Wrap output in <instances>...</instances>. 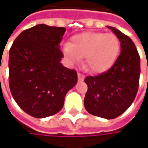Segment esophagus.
Returning <instances> with one entry per match:
<instances>
[{
  "mask_svg": "<svg viewBox=\"0 0 148 148\" xmlns=\"http://www.w3.org/2000/svg\"><path fill=\"white\" fill-rule=\"evenodd\" d=\"M78 79H79V81H83V80H84V79H85V76H84L83 74L78 73Z\"/></svg>",
  "mask_w": 148,
  "mask_h": 148,
  "instance_id": "esophagus-1",
  "label": "esophagus"
}]
</instances>
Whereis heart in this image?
<instances>
[{"mask_svg":"<svg viewBox=\"0 0 148 148\" xmlns=\"http://www.w3.org/2000/svg\"><path fill=\"white\" fill-rule=\"evenodd\" d=\"M120 50L118 38L112 33L86 32L73 36L62 51L69 61L75 63L84 57L86 69L92 73H103L112 67Z\"/></svg>","mask_w":148,"mask_h":148,"instance_id":"heart-1","label":"heart"}]
</instances>
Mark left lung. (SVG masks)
<instances>
[{
	"label": "left lung",
	"mask_w": 148,
	"mask_h": 148,
	"mask_svg": "<svg viewBox=\"0 0 148 148\" xmlns=\"http://www.w3.org/2000/svg\"><path fill=\"white\" fill-rule=\"evenodd\" d=\"M107 27L118 38L121 54L107 72L85 79L88 90L84 105L92 115L113 119L127 110L134 100L139 87L140 60L130 37L115 27Z\"/></svg>",
	"instance_id": "1"
}]
</instances>
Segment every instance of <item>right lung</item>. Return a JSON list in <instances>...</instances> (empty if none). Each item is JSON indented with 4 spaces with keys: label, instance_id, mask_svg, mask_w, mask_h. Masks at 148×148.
Segmentation results:
<instances>
[{
    "label": "right lung",
    "instance_id": "right-lung-1",
    "mask_svg": "<svg viewBox=\"0 0 148 148\" xmlns=\"http://www.w3.org/2000/svg\"><path fill=\"white\" fill-rule=\"evenodd\" d=\"M66 29L39 24L23 31L9 50V87L18 105L36 118L59 112L77 73L61 63Z\"/></svg>",
    "mask_w": 148,
    "mask_h": 148
}]
</instances>
